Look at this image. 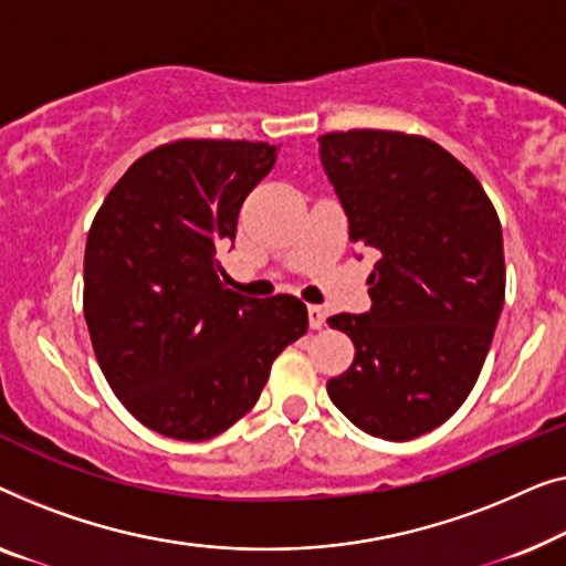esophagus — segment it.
<instances>
[{
  "mask_svg": "<svg viewBox=\"0 0 566 566\" xmlns=\"http://www.w3.org/2000/svg\"><path fill=\"white\" fill-rule=\"evenodd\" d=\"M307 317H310V328H313V331H321L325 325V310L321 305H310Z\"/></svg>",
  "mask_w": 566,
  "mask_h": 566,
  "instance_id": "esophagus-1",
  "label": "esophagus"
}]
</instances>
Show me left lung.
<instances>
[{"label":"left lung","mask_w":566,"mask_h":566,"mask_svg":"<svg viewBox=\"0 0 566 566\" xmlns=\"http://www.w3.org/2000/svg\"><path fill=\"white\" fill-rule=\"evenodd\" d=\"M321 161L348 238L377 249L371 307L328 317L354 364L328 381L364 433L410 441L472 392L505 302L503 228L474 174L423 135H321Z\"/></svg>","instance_id":"1"}]
</instances>
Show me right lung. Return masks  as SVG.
Segmentation results:
<instances>
[{
    "label": "right lung",
    "mask_w": 566,
    "mask_h": 566,
    "mask_svg": "<svg viewBox=\"0 0 566 566\" xmlns=\"http://www.w3.org/2000/svg\"><path fill=\"white\" fill-rule=\"evenodd\" d=\"M276 146L177 140L109 189L84 251V317L99 369L130 416L207 441L256 405L276 356L307 333V307L228 290L218 249L272 171Z\"/></svg>",
    "instance_id": "obj_1"
}]
</instances>
